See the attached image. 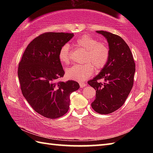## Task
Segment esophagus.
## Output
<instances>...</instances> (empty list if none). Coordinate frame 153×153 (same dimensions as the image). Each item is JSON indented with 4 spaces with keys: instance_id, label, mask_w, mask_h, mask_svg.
Instances as JSON below:
<instances>
[{
    "instance_id": "esophagus-1",
    "label": "esophagus",
    "mask_w": 153,
    "mask_h": 153,
    "mask_svg": "<svg viewBox=\"0 0 153 153\" xmlns=\"http://www.w3.org/2000/svg\"><path fill=\"white\" fill-rule=\"evenodd\" d=\"M87 85V84L85 83H79V86H80V87L81 88H83V87H85Z\"/></svg>"
}]
</instances>
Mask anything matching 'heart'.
Segmentation results:
<instances>
[{"mask_svg": "<svg viewBox=\"0 0 153 153\" xmlns=\"http://www.w3.org/2000/svg\"><path fill=\"white\" fill-rule=\"evenodd\" d=\"M77 47L86 51L82 65H74L68 68L66 74L68 78L82 82L87 79L93 74L95 68L100 70L108 62L110 50L106 43L99 42L97 39L85 35L77 39L76 42ZM70 46L66 44L62 47L59 52V60L62 64L70 62Z\"/></svg>", "mask_w": 153, "mask_h": 153, "instance_id": "heart-1", "label": "heart"}]
</instances>
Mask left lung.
<instances>
[{
	"label": "left lung",
	"instance_id": "left-lung-1",
	"mask_svg": "<svg viewBox=\"0 0 153 153\" xmlns=\"http://www.w3.org/2000/svg\"><path fill=\"white\" fill-rule=\"evenodd\" d=\"M96 32L106 39L110 54L100 72L87 83L96 90L93 109L108 114L120 108L128 97L134 85L135 64L130 48L121 37L105 31ZM100 79L104 82H98Z\"/></svg>",
	"mask_w": 153,
	"mask_h": 153
}]
</instances>
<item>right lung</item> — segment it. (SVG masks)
<instances>
[{"mask_svg":"<svg viewBox=\"0 0 153 153\" xmlns=\"http://www.w3.org/2000/svg\"><path fill=\"white\" fill-rule=\"evenodd\" d=\"M74 33L48 32L32 41L25 50L18 75L23 95L35 112L58 118L70 106L71 93L79 88L73 80L57 82L64 75L59 52Z\"/></svg>","mask_w":153,"mask_h":153,"instance_id":"right-lung-1","label":"right lung"}]
</instances>
